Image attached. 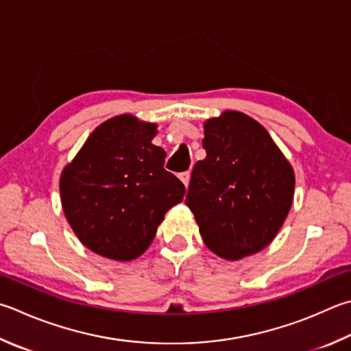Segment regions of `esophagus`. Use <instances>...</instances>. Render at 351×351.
<instances>
[{
  "instance_id": "34e87169",
  "label": "esophagus",
  "mask_w": 351,
  "mask_h": 351,
  "mask_svg": "<svg viewBox=\"0 0 351 351\" xmlns=\"http://www.w3.org/2000/svg\"><path fill=\"white\" fill-rule=\"evenodd\" d=\"M178 177H180V180L183 182V184H184V186H186L188 188V184H189V180H191V173H189V171H184V173H182L180 176H178Z\"/></svg>"
}]
</instances>
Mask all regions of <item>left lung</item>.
Instances as JSON below:
<instances>
[{"label": "left lung", "instance_id": "obj_1", "mask_svg": "<svg viewBox=\"0 0 351 351\" xmlns=\"http://www.w3.org/2000/svg\"><path fill=\"white\" fill-rule=\"evenodd\" d=\"M203 148L184 203L204 244L226 260L260 252L292 206V167L264 127L238 111L204 123Z\"/></svg>", "mask_w": 351, "mask_h": 351}]
</instances>
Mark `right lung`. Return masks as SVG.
<instances>
[{
  "instance_id": "right-lung-1",
  "label": "right lung",
  "mask_w": 351,
  "mask_h": 351,
  "mask_svg": "<svg viewBox=\"0 0 351 351\" xmlns=\"http://www.w3.org/2000/svg\"><path fill=\"white\" fill-rule=\"evenodd\" d=\"M157 127L130 114L93 131L59 182L64 214L84 246L116 261L141 256L184 184L163 168L167 153L151 143Z\"/></svg>"
}]
</instances>
